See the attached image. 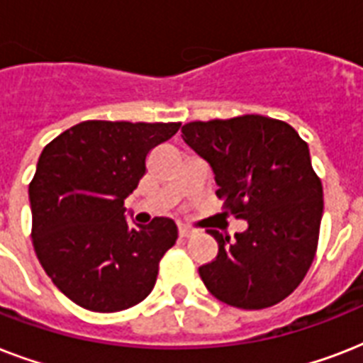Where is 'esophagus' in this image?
<instances>
[{
	"label": "esophagus",
	"instance_id": "obj_1",
	"mask_svg": "<svg viewBox=\"0 0 363 363\" xmlns=\"http://www.w3.org/2000/svg\"><path fill=\"white\" fill-rule=\"evenodd\" d=\"M179 235H181V238H190V235H194V230L190 226L179 224Z\"/></svg>",
	"mask_w": 363,
	"mask_h": 363
}]
</instances>
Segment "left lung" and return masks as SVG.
<instances>
[{"label": "left lung", "instance_id": "left-lung-1", "mask_svg": "<svg viewBox=\"0 0 363 363\" xmlns=\"http://www.w3.org/2000/svg\"><path fill=\"white\" fill-rule=\"evenodd\" d=\"M182 139L213 167L222 207L248 222L233 239L207 232L218 254L199 267L201 281L238 309L277 305L303 281L318 247L324 198L307 143L262 115L188 122Z\"/></svg>", "mask_w": 363, "mask_h": 363}]
</instances>
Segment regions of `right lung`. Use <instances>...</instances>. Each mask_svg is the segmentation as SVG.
I'll list each match as a JSON object with an SVG mask.
<instances>
[{
    "label": "right lung",
    "mask_w": 363,
    "mask_h": 363,
    "mask_svg": "<svg viewBox=\"0 0 363 363\" xmlns=\"http://www.w3.org/2000/svg\"><path fill=\"white\" fill-rule=\"evenodd\" d=\"M181 122L86 121L43 148L30 182L31 241L39 264L73 303L130 309L152 292L160 259L179 232L171 218L130 226L124 199L147 156Z\"/></svg>",
    "instance_id": "add662e5"
}]
</instances>
